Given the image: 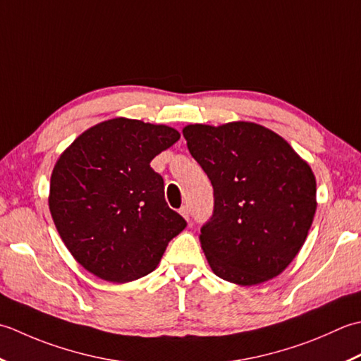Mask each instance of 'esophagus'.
Here are the masks:
<instances>
[{
	"mask_svg": "<svg viewBox=\"0 0 361 361\" xmlns=\"http://www.w3.org/2000/svg\"><path fill=\"white\" fill-rule=\"evenodd\" d=\"M179 212H180V215L187 219H190V209H188V205H182V207L179 209Z\"/></svg>",
	"mask_w": 361,
	"mask_h": 361,
	"instance_id": "esophagus-1",
	"label": "esophagus"
}]
</instances>
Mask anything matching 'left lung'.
<instances>
[{
  "mask_svg": "<svg viewBox=\"0 0 361 361\" xmlns=\"http://www.w3.org/2000/svg\"><path fill=\"white\" fill-rule=\"evenodd\" d=\"M183 137L213 187V212L200 235L213 273L238 285L281 274L313 223L310 166L282 137L255 123L190 124Z\"/></svg>",
  "mask_w": 361,
  "mask_h": 361,
  "instance_id": "8db88e82",
  "label": "left lung"
}]
</instances>
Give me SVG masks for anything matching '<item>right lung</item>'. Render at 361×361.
I'll list each match as a JSON object with an SVG mask.
<instances>
[{
  "label": "right lung",
  "instance_id": "obj_1",
  "mask_svg": "<svg viewBox=\"0 0 361 361\" xmlns=\"http://www.w3.org/2000/svg\"><path fill=\"white\" fill-rule=\"evenodd\" d=\"M168 126L114 118L85 130L51 176L49 210L71 255L104 281L124 283L156 269L187 227L168 207L151 160L179 140Z\"/></svg>",
  "mask_w": 361,
  "mask_h": 361
}]
</instances>
